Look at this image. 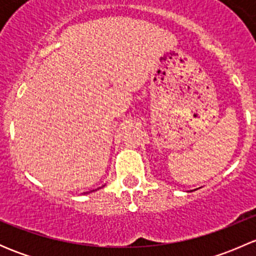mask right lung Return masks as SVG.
<instances>
[{
  "instance_id": "add662e5",
  "label": "right lung",
  "mask_w": 256,
  "mask_h": 256,
  "mask_svg": "<svg viewBox=\"0 0 256 256\" xmlns=\"http://www.w3.org/2000/svg\"><path fill=\"white\" fill-rule=\"evenodd\" d=\"M86 193H88V192H86Z\"/></svg>"
}]
</instances>
